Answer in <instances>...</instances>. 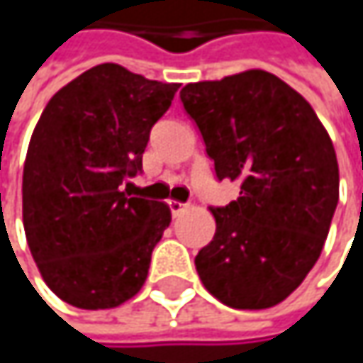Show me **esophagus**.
<instances>
[{
	"mask_svg": "<svg viewBox=\"0 0 363 363\" xmlns=\"http://www.w3.org/2000/svg\"><path fill=\"white\" fill-rule=\"evenodd\" d=\"M168 206H170V212H172V216H181L182 212L186 210V203H181V201H168Z\"/></svg>",
	"mask_w": 363,
	"mask_h": 363,
	"instance_id": "obj_1",
	"label": "esophagus"
}]
</instances>
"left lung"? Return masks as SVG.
<instances>
[{
  "label": "left lung",
  "instance_id": "left-lung-1",
  "mask_svg": "<svg viewBox=\"0 0 363 363\" xmlns=\"http://www.w3.org/2000/svg\"><path fill=\"white\" fill-rule=\"evenodd\" d=\"M218 181L240 197L210 208L212 242L195 256L206 290L233 309H269L288 298L318 262L338 203L334 145L313 107L277 75L250 69L186 84Z\"/></svg>",
  "mask_w": 363,
  "mask_h": 363
}]
</instances>
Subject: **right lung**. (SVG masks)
Returning <instances> with one entry per match:
<instances>
[{
	"label": "right lung",
	"mask_w": 363,
	"mask_h": 363,
	"mask_svg": "<svg viewBox=\"0 0 363 363\" xmlns=\"http://www.w3.org/2000/svg\"><path fill=\"white\" fill-rule=\"evenodd\" d=\"M177 90L105 62L45 105L23 170V225L60 301L113 309L143 288L172 214L162 201L128 197L119 184L143 168L149 132Z\"/></svg>",
	"instance_id": "add662e5"
}]
</instances>
